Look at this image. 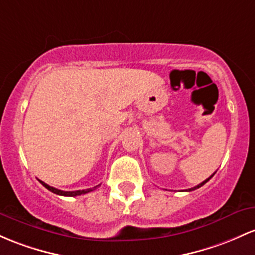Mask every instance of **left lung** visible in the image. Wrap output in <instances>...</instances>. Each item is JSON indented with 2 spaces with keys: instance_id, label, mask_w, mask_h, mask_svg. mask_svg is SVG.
Returning <instances> with one entry per match:
<instances>
[{
  "instance_id": "1",
  "label": "left lung",
  "mask_w": 255,
  "mask_h": 255,
  "mask_svg": "<svg viewBox=\"0 0 255 255\" xmlns=\"http://www.w3.org/2000/svg\"><path fill=\"white\" fill-rule=\"evenodd\" d=\"M214 174H215V173H214ZM214 174H212V175H211V177H209L208 179H206V180H205V181H202V183H201V184H198V185H197V186L192 187V189H189V190H186V191H192V190H195V189H198V187H201V186H202V185H205V184L207 183V181H208V180H209V179H211L212 177H213V175H214Z\"/></svg>"
}]
</instances>
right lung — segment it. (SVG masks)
<instances>
[{
	"label": "right lung",
	"instance_id": "right-lung-1",
	"mask_svg": "<svg viewBox=\"0 0 255 255\" xmlns=\"http://www.w3.org/2000/svg\"><path fill=\"white\" fill-rule=\"evenodd\" d=\"M40 183L42 184V185H43L44 187H46V189H48L49 191H52L53 194H57V195H61V196H80V195H85V194H87V192H91V191H93V190H96L98 186L99 185H97V186H94V187H92V189H86V190H76V191H63V190H58V189H55V187H53V186H49L48 184H46V183H43V181H41L40 180Z\"/></svg>",
	"mask_w": 255,
	"mask_h": 255
}]
</instances>
